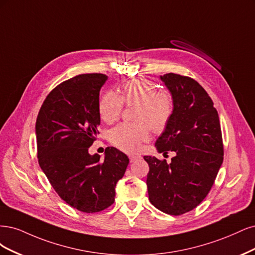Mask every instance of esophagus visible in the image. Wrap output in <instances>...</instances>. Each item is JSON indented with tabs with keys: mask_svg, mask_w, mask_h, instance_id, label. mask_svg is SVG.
Masks as SVG:
<instances>
[{
	"mask_svg": "<svg viewBox=\"0 0 255 255\" xmlns=\"http://www.w3.org/2000/svg\"><path fill=\"white\" fill-rule=\"evenodd\" d=\"M138 159H141V157H139V155H129V160H130L131 163L138 160Z\"/></svg>",
	"mask_w": 255,
	"mask_h": 255,
	"instance_id": "esophagus-1",
	"label": "esophagus"
}]
</instances>
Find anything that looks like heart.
Masks as SVG:
<instances>
[{"label":"heart","instance_id":"heart-1","mask_svg":"<svg viewBox=\"0 0 255 255\" xmlns=\"http://www.w3.org/2000/svg\"><path fill=\"white\" fill-rule=\"evenodd\" d=\"M124 104L136 105L133 123H122L110 130L112 145L125 152H137L143 142L153 132H162L168 126L174 112V103L169 94L159 92L157 86L144 79H132L122 86L120 96L106 93L98 104L102 120L111 124L122 114Z\"/></svg>","mask_w":255,"mask_h":255}]
</instances>
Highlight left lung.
<instances>
[{
    "mask_svg": "<svg viewBox=\"0 0 255 255\" xmlns=\"http://www.w3.org/2000/svg\"><path fill=\"white\" fill-rule=\"evenodd\" d=\"M160 78L171 94L174 112L155 147L176 155L169 164L145 155L146 183L151 204L177 216L195 209L211 191L224 161V144L218 113L207 91L179 74Z\"/></svg>",
    "mask_w": 255,
    "mask_h": 255,
    "instance_id": "1",
    "label": "left lung"
}]
</instances>
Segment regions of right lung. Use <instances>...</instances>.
Here are the masks:
<instances>
[{"label": "right lung", "instance_id": "1", "mask_svg": "<svg viewBox=\"0 0 255 255\" xmlns=\"http://www.w3.org/2000/svg\"><path fill=\"white\" fill-rule=\"evenodd\" d=\"M107 79L95 73L63 81L46 96L36 122L41 169L63 201L85 213L110 207L129 163L114 147H107L103 160L89 153L101 124L100 91Z\"/></svg>", "mask_w": 255, "mask_h": 255}]
</instances>
